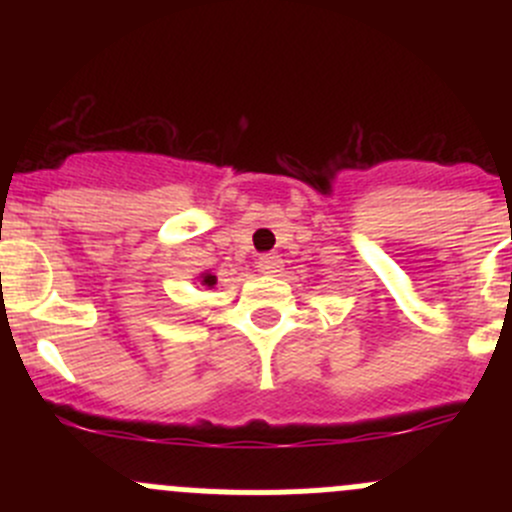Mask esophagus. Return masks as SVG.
<instances>
[{
  "label": "esophagus",
  "mask_w": 512,
  "mask_h": 512,
  "mask_svg": "<svg viewBox=\"0 0 512 512\" xmlns=\"http://www.w3.org/2000/svg\"><path fill=\"white\" fill-rule=\"evenodd\" d=\"M257 267H260L262 275H277V272H282V260L280 255H265L257 260Z\"/></svg>",
  "instance_id": "obj_1"
}]
</instances>
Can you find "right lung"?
<instances>
[{"mask_svg": "<svg viewBox=\"0 0 512 512\" xmlns=\"http://www.w3.org/2000/svg\"><path fill=\"white\" fill-rule=\"evenodd\" d=\"M215 282H218V277H215L213 272H203V275H200V285H203V287L213 289Z\"/></svg>", "mask_w": 512, "mask_h": 512, "instance_id": "add662e5", "label": "right lung"}]
</instances>
